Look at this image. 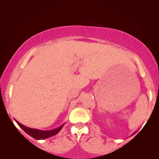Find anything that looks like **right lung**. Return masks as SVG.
I'll return each instance as SVG.
<instances>
[{
    "label": "right lung",
    "mask_w": 159,
    "mask_h": 159,
    "mask_svg": "<svg viewBox=\"0 0 159 159\" xmlns=\"http://www.w3.org/2000/svg\"><path fill=\"white\" fill-rule=\"evenodd\" d=\"M16 123L18 124L19 127L25 131L26 133L29 134L32 138L36 139V140H41V139H45L55 135L56 134H57L58 132L60 131L64 125L60 126L59 127L56 128V129H51V130H40L38 129H33V128H30L26 127V126L21 125V123H19L18 121H16Z\"/></svg>",
    "instance_id": "obj_1"
}]
</instances>
